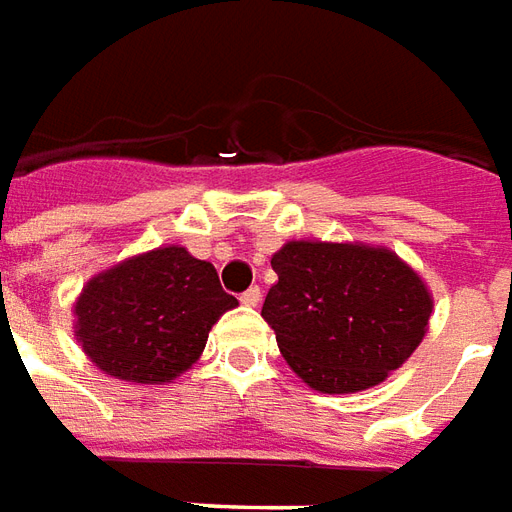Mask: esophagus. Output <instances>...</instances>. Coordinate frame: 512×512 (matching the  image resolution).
I'll return each instance as SVG.
<instances>
[{
	"label": "esophagus",
	"mask_w": 512,
	"mask_h": 512,
	"mask_svg": "<svg viewBox=\"0 0 512 512\" xmlns=\"http://www.w3.org/2000/svg\"><path fill=\"white\" fill-rule=\"evenodd\" d=\"M239 303L248 308H256L259 303H262V289H259V286H250V289H245V292L239 295Z\"/></svg>",
	"instance_id": "obj_1"
}]
</instances>
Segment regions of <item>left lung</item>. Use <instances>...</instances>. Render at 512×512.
<instances>
[{"mask_svg":"<svg viewBox=\"0 0 512 512\" xmlns=\"http://www.w3.org/2000/svg\"><path fill=\"white\" fill-rule=\"evenodd\" d=\"M262 317L314 391L353 394L400 369L427 333L433 297L397 253L297 239L273 256Z\"/></svg>","mask_w":512,"mask_h":512,"instance_id":"1","label":"left lung"}]
</instances>
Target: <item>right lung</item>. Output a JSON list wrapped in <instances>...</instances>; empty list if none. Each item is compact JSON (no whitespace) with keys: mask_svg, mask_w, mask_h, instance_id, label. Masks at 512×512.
I'll list each match as a JSON object with an SVG mask.
<instances>
[{"mask_svg":"<svg viewBox=\"0 0 512 512\" xmlns=\"http://www.w3.org/2000/svg\"><path fill=\"white\" fill-rule=\"evenodd\" d=\"M237 297L217 270L179 245L148 250L93 275L74 306V336L104 375L170 383L204 353Z\"/></svg>","mask_w":512,"mask_h":512,"instance_id":"right-lung-1","label":"right lung"}]
</instances>
